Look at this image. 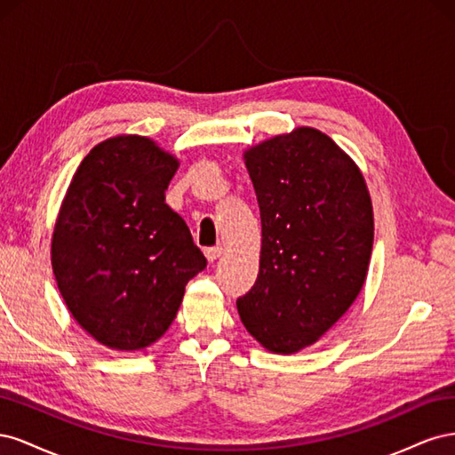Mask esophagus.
<instances>
[{"instance_id": "1", "label": "esophagus", "mask_w": 455, "mask_h": 455, "mask_svg": "<svg viewBox=\"0 0 455 455\" xmlns=\"http://www.w3.org/2000/svg\"><path fill=\"white\" fill-rule=\"evenodd\" d=\"M224 254V249L222 246H211V249H206L204 251V256H206V259L209 261H214V259H218L220 256Z\"/></svg>"}]
</instances>
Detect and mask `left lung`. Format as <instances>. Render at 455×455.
<instances>
[{"instance_id": "obj_1", "label": "left lung", "mask_w": 455, "mask_h": 455, "mask_svg": "<svg viewBox=\"0 0 455 455\" xmlns=\"http://www.w3.org/2000/svg\"><path fill=\"white\" fill-rule=\"evenodd\" d=\"M261 218L259 273L237 299L246 330L291 355L338 323L366 281L374 214L364 178L332 139L299 127L244 151Z\"/></svg>"}]
</instances>
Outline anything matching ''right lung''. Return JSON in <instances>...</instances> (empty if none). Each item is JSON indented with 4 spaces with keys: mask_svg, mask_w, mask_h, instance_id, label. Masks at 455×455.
I'll list each match as a JSON object with an SVG mask.
<instances>
[{
    "mask_svg": "<svg viewBox=\"0 0 455 455\" xmlns=\"http://www.w3.org/2000/svg\"><path fill=\"white\" fill-rule=\"evenodd\" d=\"M176 169L146 136H116L89 151L66 191L51 244L54 279L79 326L109 349L159 339L188 281L206 267L164 203Z\"/></svg>",
    "mask_w": 455,
    "mask_h": 455,
    "instance_id": "1",
    "label": "right lung"
}]
</instances>
